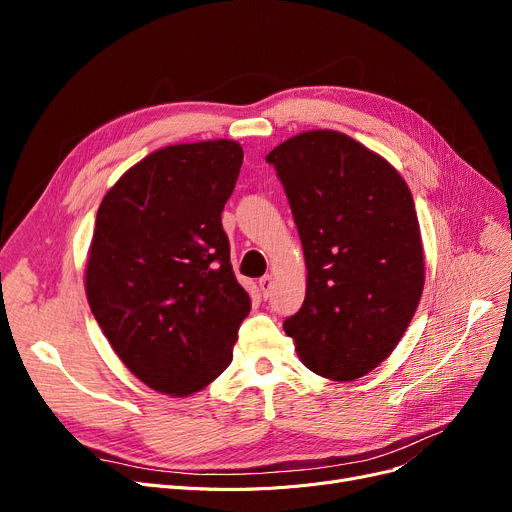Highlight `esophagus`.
I'll return each instance as SVG.
<instances>
[{
	"instance_id": "34e87169",
	"label": "esophagus",
	"mask_w": 512,
	"mask_h": 512,
	"mask_svg": "<svg viewBox=\"0 0 512 512\" xmlns=\"http://www.w3.org/2000/svg\"><path fill=\"white\" fill-rule=\"evenodd\" d=\"M259 290H261V294H263V299H267L272 294V290H274V276H263L261 280H259Z\"/></svg>"
}]
</instances>
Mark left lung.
I'll list each match as a JSON object with an SVG mask.
<instances>
[{
    "instance_id": "1",
    "label": "left lung",
    "mask_w": 512,
    "mask_h": 512,
    "mask_svg": "<svg viewBox=\"0 0 512 512\" xmlns=\"http://www.w3.org/2000/svg\"><path fill=\"white\" fill-rule=\"evenodd\" d=\"M297 224L305 301L284 321L299 359L334 382L378 367L400 342L425 284L407 182L338 130H307L267 153Z\"/></svg>"
}]
</instances>
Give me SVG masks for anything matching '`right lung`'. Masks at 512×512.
Returning <instances> with one entry per match:
<instances>
[{
    "label": "right lung",
    "mask_w": 512,
    "mask_h": 512,
    "mask_svg": "<svg viewBox=\"0 0 512 512\" xmlns=\"http://www.w3.org/2000/svg\"><path fill=\"white\" fill-rule=\"evenodd\" d=\"M242 166L236 141L157 149L105 193L85 267L89 307L126 369L191 396L230 365L251 311L222 211Z\"/></svg>",
    "instance_id": "obj_1"
}]
</instances>
